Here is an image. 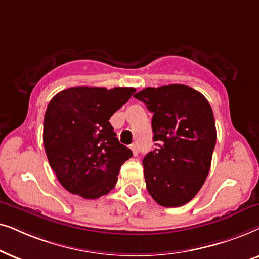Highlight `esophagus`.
Listing matches in <instances>:
<instances>
[{"label": "esophagus", "instance_id": "esophagus-1", "mask_svg": "<svg viewBox=\"0 0 259 259\" xmlns=\"http://www.w3.org/2000/svg\"><path fill=\"white\" fill-rule=\"evenodd\" d=\"M130 149H132L133 154L135 155V156H137V155H139L140 149H139V146H137V144H132V146H130Z\"/></svg>", "mask_w": 259, "mask_h": 259}]
</instances>
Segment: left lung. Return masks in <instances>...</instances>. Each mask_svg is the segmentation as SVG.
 <instances>
[{
  "label": "left lung",
  "instance_id": "8db88e82",
  "mask_svg": "<svg viewBox=\"0 0 259 259\" xmlns=\"http://www.w3.org/2000/svg\"><path fill=\"white\" fill-rule=\"evenodd\" d=\"M134 97L153 113L155 146L143 158L147 189L164 207L187 204L211 168L217 130L205 96L187 85L146 88Z\"/></svg>",
  "mask_w": 259,
  "mask_h": 259
}]
</instances>
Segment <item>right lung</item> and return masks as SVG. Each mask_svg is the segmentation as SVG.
Here are the masks:
<instances>
[{
  "mask_svg": "<svg viewBox=\"0 0 259 259\" xmlns=\"http://www.w3.org/2000/svg\"><path fill=\"white\" fill-rule=\"evenodd\" d=\"M134 88L75 86L48 103L44 146L58 180L72 194L98 199L115 188L120 165L133 156L109 119L132 97Z\"/></svg>",
  "mask_w": 259,
  "mask_h": 259,
  "instance_id": "1",
  "label": "right lung"
}]
</instances>
